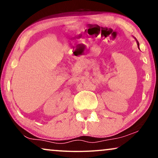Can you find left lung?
Wrapping results in <instances>:
<instances>
[{"label": "left lung", "mask_w": 158, "mask_h": 158, "mask_svg": "<svg viewBox=\"0 0 158 158\" xmlns=\"http://www.w3.org/2000/svg\"><path fill=\"white\" fill-rule=\"evenodd\" d=\"M135 40H136V43H137V45H138V48L139 49V42L136 40V39L135 38Z\"/></svg>", "instance_id": "1"}]
</instances>
